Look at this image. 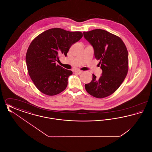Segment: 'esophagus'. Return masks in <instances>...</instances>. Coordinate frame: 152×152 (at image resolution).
Segmentation results:
<instances>
[{
  "label": "esophagus",
  "mask_w": 152,
  "mask_h": 152,
  "mask_svg": "<svg viewBox=\"0 0 152 152\" xmlns=\"http://www.w3.org/2000/svg\"><path fill=\"white\" fill-rule=\"evenodd\" d=\"M75 72L77 74H78V75H80V74H81L83 73V71H80V70H77V71H76Z\"/></svg>",
  "instance_id": "esophagus-1"
}]
</instances>
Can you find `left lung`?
Returning <instances> with one entry per match:
<instances>
[{
	"label": "left lung",
	"instance_id": "obj_1",
	"mask_svg": "<svg viewBox=\"0 0 152 152\" xmlns=\"http://www.w3.org/2000/svg\"><path fill=\"white\" fill-rule=\"evenodd\" d=\"M85 39L94 49V56L102 70L99 79L92 75V80L85 84L87 92L102 99L113 94L120 87L128 71V52L122 39L101 29L83 32Z\"/></svg>",
	"mask_w": 152,
	"mask_h": 152
}]
</instances>
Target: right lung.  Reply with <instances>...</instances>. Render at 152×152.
Returning <instances> with one entry per match:
<instances>
[{
  "instance_id": "obj_1",
  "label": "right lung",
  "mask_w": 152,
  "mask_h": 152,
  "mask_svg": "<svg viewBox=\"0 0 152 152\" xmlns=\"http://www.w3.org/2000/svg\"><path fill=\"white\" fill-rule=\"evenodd\" d=\"M83 37L80 31L54 28L45 31L32 41L26 60L28 72L35 87L44 94L54 96L65 90L71 71L56 65L59 56L66 53Z\"/></svg>"
}]
</instances>
